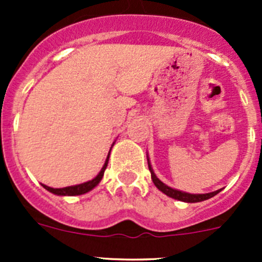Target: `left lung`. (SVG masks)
Listing matches in <instances>:
<instances>
[{"label": "left lung", "instance_id": "obj_1", "mask_svg": "<svg viewBox=\"0 0 262 262\" xmlns=\"http://www.w3.org/2000/svg\"><path fill=\"white\" fill-rule=\"evenodd\" d=\"M147 161H148V168H149L150 171V178H152L153 184L156 185V187H157L160 191H162L163 194L172 198V199L180 200V202H185V203H199V202H204V200L210 199V198H213L214 195H216L218 192L222 191V189H219L216 190V191L207 192V194H190V192H185V191H181V190L173 189V187H170L168 185L163 184V182L156 176L155 171H153L152 168V165H150V161H149V157H148V155H147Z\"/></svg>", "mask_w": 262, "mask_h": 262}]
</instances>
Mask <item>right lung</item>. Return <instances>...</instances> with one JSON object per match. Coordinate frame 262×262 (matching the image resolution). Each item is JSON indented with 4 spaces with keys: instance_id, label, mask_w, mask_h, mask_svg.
<instances>
[{
    "instance_id": "add662e5",
    "label": "right lung",
    "mask_w": 262,
    "mask_h": 262,
    "mask_svg": "<svg viewBox=\"0 0 262 262\" xmlns=\"http://www.w3.org/2000/svg\"><path fill=\"white\" fill-rule=\"evenodd\" d=\"M114 144H115V142L112 144V147H110V150H112V148H113V146H114ZM110 150H109V153H107L106 161H105L102 168L100 170V172L97 173V176H95L92 180L82 182V184H78V185H72V186L60 187V189H54V187L47 186V185H44V184H41V186H43L46 190H48L49 192H52V194L59 195V196H75V195H82V194H86V192L91 191L94 187H96L97 185H99V182L101 181L102 176H104L105 170H106V167H107V163H109Z\"/></svg>"
}]
</instances>
